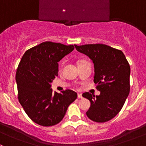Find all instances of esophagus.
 Instances as JSON below:
<instances>
[{
  "label": "esophagus",
  "instance_id": "34e87169",
  "mask_svg": "<svg viewBox=\"0 0 146 146\" xmlns=\"http://www.w3.org/2000/svg\"><path fill=\"white\" fill-rule=\"evenodd\" d=\"M78 98H80V99H81V98H82V94H80V93H78Z\"/></svg>",
  "mask_w": 146,
  "mask_h": 146
}]
</instances>
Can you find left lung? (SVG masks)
I'll return each mask as SVG.
<instances>
[{"instance_id":"left-lung-1","label":"left lung","mask_w":146,"mask_h":146,"mask_svg":"<svg viewBox=\"0 0 146 146\" xmlns=\"http://www.w3.org/2000/svg\"><path fill=\"white\" fill-rule=\"evenodd\" d=\"M76 50L88 56L95 68L94 82L100 95L82 94L90 102L86 112L90 119L98 123L108 121L121 111L130 91L131 69L121 50L102 44L75 45Z\"/></svg>"}]
</instances>
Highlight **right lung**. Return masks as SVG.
<instances>
[{
	"label": "right lung",
	"mask_w": 146,
	"mask_h": 146,
	"mask_svg": "<svg viewBox=\"0 0 146 146\" xmlns=\"http://www.w3.org/2000/svg\"><path fill=\"white\" fill-rule=\"evenodd\" d=\"M73 49V45L45 42L28 49L22 57L15 76L18 100L37 124L51 126L59 123L77 98L71 90L58 93L51 88V82L58 76V62Z\"/></svg>",
	"instance_id": "1"
}]
</instances>
